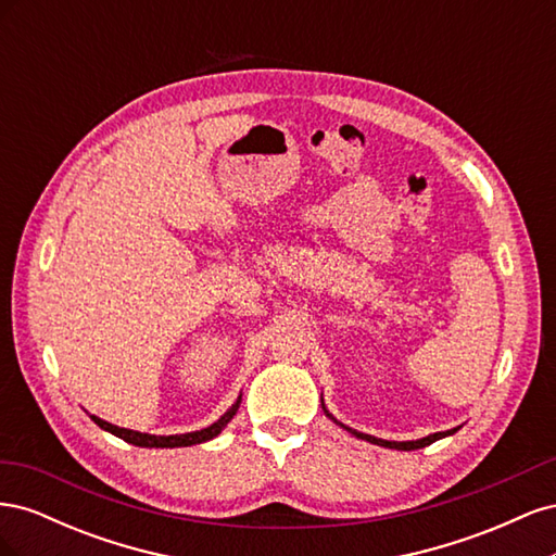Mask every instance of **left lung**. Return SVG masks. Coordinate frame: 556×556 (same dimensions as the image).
Listing matches in <instances>:
<instances>
[{"label":"left lung","instance_id":"8db88e82","mask_svg":"<svg viewBox=\"0 0 556 556\" xmlns=\"http://www.w3.org/2000/svg\"><path fill=\"white\" fill-rule=\"evenodd\" d=\"M323 408H325V403H323ZM325 413H327V417H331V413L325 408ZM333 419V417H331ZM336 425H341L339 419H333ZM343 429H348L352 435H357V439H362V441H368V443H376V445H382V447H392V450H419V447H427V445H431L433 441H439V439H445V435H452L454 431H459V427H454V429H450V431H439V433H431V435H427V439H419V441H406V443H396V441H382V439H376V435H368V433H359V431H355V429H350V427H345V425H341Z\"/></svg>","mask_w":556,"mask_h":556}]
</instances>
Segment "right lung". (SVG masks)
I'll return each instance as SVG.
<instances>
[{
  "instance_id": "obj_1",
  "label": "right lung",
  "mask_w": 556,
  "mask_h": 556,
  "mask_svg": "<svg viewBox=\"0 0 556 556\" xmlns=\"http://www.w3.org/2000/svg\"><path fill=\"white\" fill-rule=\"evenodd\" d=\"M239 406H241V396H239L237 403H233V406H231L220 419H217V422H213L211 427L201 429V431H190V433H176V435L141 433V431H131V429L115 427V425L104 422V419H99V417H94V415H90V417H92V422H94L97 427H102L104 431L117 435V439H123V441H127V443H131V445H139V447H188V445L206 443V441L215 439V435L220 433V431L229 425V419H231L233 415H237Z\"/></svg>"
}]
</instances>
